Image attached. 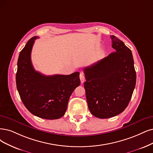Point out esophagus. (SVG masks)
Returning a JSON list of instances; mask_svg holds the SVG:
<instances>
[{
  "instance_id": "obj_1",
  "label": "esophagus",
  "mask_w": 153,
  "mask_h": 153,
  "mask_svg": "<svg viewBox=\"0 0 153 153\" xmlns=\"http://www.w3.org/2000/svg\"><path fill=\"white\" fill-rule=\"evenodd\" d=\"M79 77H80V80L81 83H83L84 81V79H85V77H84V75L82 73H81L79 75Z\"/></svg>"
}]
</instances>
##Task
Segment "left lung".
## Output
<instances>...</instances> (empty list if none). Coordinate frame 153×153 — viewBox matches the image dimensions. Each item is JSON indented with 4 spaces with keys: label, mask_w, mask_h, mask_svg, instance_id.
Returning <instances> with one entry per match:
<instances>
[{
    "label": "left lung",
    "mask_w": 153,
    "mask_h": 153,
    "mask_svg": "<svg viewBox=\"0 0 153 153\" xmlns=\"http://www.w3.org/2000/svg\"><path fill=\"white\" fill-rule=\"evenodd\" d=\"M110 37L115 52L84 69L88 108L99 118L113 117L123 111L136 82L131 50L116 36Z\"/></svg>",
    "instance_id": "1"
}]
</instances>
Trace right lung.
<instances>
[{"label": "right lung", "mask_w": 153, "mask_h": 153, "mask_svg": "<svg viewBox=\"0 0 153 153\" xmlns=\"http://www.w3.org/2000/svg\"><path fill=\"white\" fill-rule=\"evenodd\" d=\"M28 41L19 55L16 81L20 98L34 115L48 120L63 117L72 92L80 85L79 72L70 75L45 76L36 71L31 60L35 39Z\"/></svg>", "instance_id": "1"}]
</instances>
